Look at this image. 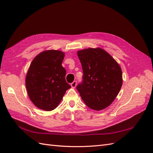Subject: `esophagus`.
<instances>
[{"label": "esophagus", "instance_id": "obj_1", "mask_svg": "<svg viewBox=\"0 0 153 153\" xmlns=\"http://www.w3.org/2000/svg\"><path fill=\"white\" fill-rule=\"evenodd\" d=\"M71 86L73 88H75L76 86V81H74L71 84Z\"/></svg>", "mask_w": 153, "mask_h": 153}]
</instances>
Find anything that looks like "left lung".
I'll use <instances>...</instances> for the list:
<instances>
[{
  "label": "left lung",
  "mask_w": 153,
  "mask_h": 153,
  "mask_svg": "<svg viewBox=\"0 0 153 153\" xmlns=\"http://www.w3.org/2000/svg\"><path fill=\"white\" fill-rule=\"evenodd\" d=\"M83 81L76 89L87 106L101 110L116 98L123 84L122 70L111 55L100 48L78 51Z\"/></svg>",
  "instance_id": "left-lung-1"
}]
</instances>
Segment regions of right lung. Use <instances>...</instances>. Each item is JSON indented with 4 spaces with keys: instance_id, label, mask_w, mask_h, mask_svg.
Returning <instances> with one entry per match:
<instances>
[{
    "instance_id": "add662e5",
    "label": "right lung",
    "mask_w": 153,
    "mask_h": 153,
    "mask_svg": "<svg viewBox=\"0 0 153 153\" xmlns=\"http://www.w3.org/2000/svg\"><path fill=\"white\" fill-rule=\"evenodd\" d=\"M64 57L61 51L50 50L38 54L30 64L25 85L30 100L39 109H55L71 88L65 79L66 69L62 66Z\"/></svg>"
}]
</instances>
